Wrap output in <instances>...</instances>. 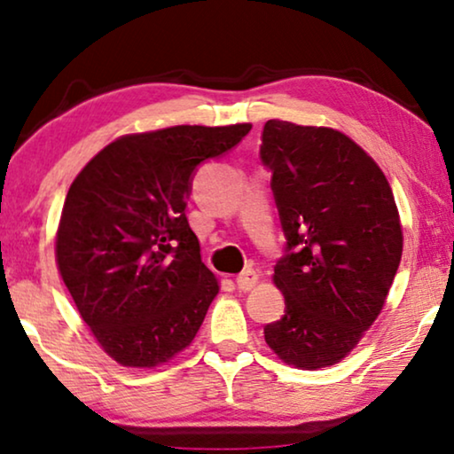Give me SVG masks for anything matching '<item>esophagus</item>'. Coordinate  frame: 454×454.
<instances>
[{
	"mask_svg": "<svg viewBox=\"0 0 454 454\" xmlns=\"http://www.w3.org/2000/svg\"><path fill=\"white\" fill-rule=\"evenodd\" d=\"M258 278H260V277H258L256 270L247 269V270L241 272V275H238V287H239L241 291H252L254 287H256Z\"/></svg>",
	"mask_w": 454,
	"mask_h": 454,
	"instance_id": "obj_1",
	"label": "esophagus"
}]
</instances>
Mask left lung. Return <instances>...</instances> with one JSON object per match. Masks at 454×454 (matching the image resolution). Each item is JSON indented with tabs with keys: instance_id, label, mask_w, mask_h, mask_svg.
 I'll use <instances>...</instances> for the list:
<instances>
[{
	"instance_id": "obj_1",
	"label": "left lung",
	"mask_w": 454,
	"mask_h": 454,
	"mask_svg": "<svg viewBox=\"0 0 454 454\" xmlns=\"http://www.w3.org/2000/svg\"><path fill=\"white\" fill-rule=\"evenodd\" d=\"M260 157L289 250L272 275L285 316L264 326V340L294 368H331L380 316L399 269L393 190L376 160L333 128L269 120Z\"/></svg>"
}]
</instances>
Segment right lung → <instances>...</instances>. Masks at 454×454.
Masks as SVG:
<instances>
[{
  "label": "right lung",
  "instance_id": "1",
  "mask_svg": "<svg viewBox=\"0 0 454 454\" xmlns=\"http://www.w3.org/2000/svg\"><path fill=\"white\" fill-rule=\"evenodd\" d=\"M252 123L126 134L67 190L55 262L98 347L123 368H157L190 347L221 285L185 219L190 177Z\"/></svg>",
  "mask_w": 454,
  "mask_h": 454
}]
</instances>
